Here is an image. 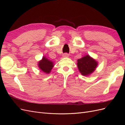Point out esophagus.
I'll return each mask as SVG.
<instances>
[{"label": "esophagus", "mask_w": 125, "mask_h": 125, "mask_svg": "<svg viewBox=\"0 0 125 125\" xmlns=\"http://www.w3.org/2000/svg\"><path fill=\"white\" fill-rule=\"evenodd\" d=\"M69 56V55L68 54H67V53H65V54H63V55H62V57L63 58H65V57H68Z\"/></svg>", "instance_id": "esophagus-1"}]
</instances>
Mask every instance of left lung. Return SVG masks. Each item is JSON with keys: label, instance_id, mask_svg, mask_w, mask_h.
<instances>
[{"label": "left lung", "instance_id": "8db88e82", "mask_svg": "<svg viewBox=\"0 0 125 125\" xmlns=\"http://www.w3.org/2000/svg\"><path fill=\"white\" fill-rule=\"evenodd\" d=\"M77 66L81 74L84 76H89L95 70L98 62L89 55H86L77 60Z\"/></svg>", "mask_w": 125, "mask_h": 125}]
</instances>
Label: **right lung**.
Wrapping results in <instances>:
<instances>
[{
    "label": "right lung",
    "mask_w": 125,
    "mask_h": 125,
    "mask_svg": "<svg viewBox=\"0 0 125 125\" xmlns=\"http://www.w3.org/2000/svg\"><path fill=\"white\" fill-rule=\"evenodd\" d=\"M54 62L52 60L47 59L45 56H43L42 59L38 62L37 66L41 71L45 73L49 74L54 66Z\"/></svg>",
    "instance_id": "add662e5"
}]
</instances>
